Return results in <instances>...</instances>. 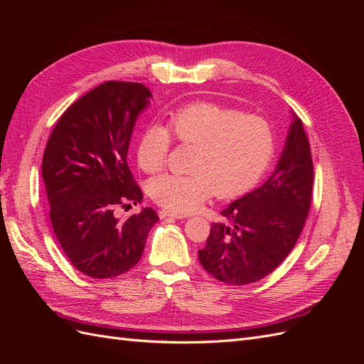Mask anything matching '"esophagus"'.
I'll use <instances>...</instances> for the list:
<instances>
[{
  "label": "esophagus",
  "instance_id": "34e87169",
  "mask_svg": "<svg viewBox=\"0 0 364 364\" xmlns=\"http://www.w3.org/2000/svg\"><path fill=\"white\" fill-rule=\"evenodd\" d=\"M159 217L161 218H167V217H173V218H183V214L179 213H174V211H167V209H161L159 211Z\"/></svg>",
  "mask_w": 364,
  "mask_h": 364
}]
</instances>
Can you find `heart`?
<instances>
[{
	"label": "heart",
	"instance_id": "b5f03b06",
	"mask_svg": "<svg viewBox=\"0 0 364 364\" xmlns=\"http://www.w3.org/2000/svg\"><path fill=\"white\" fill-rule=\"evenodd\" d=\"M168 128L182 146L196 147L188 174H164L149 185L159 206L196 211L209 197L230 199L246 193L266 173L274 155V132L266 118L214 102L185 105L168 115ZM162 124L142 129L136 146L139 168L162 171L173 137Z\"/></svg>",
	"mask_w": 364,
	"mask_h": 364
}]
</instances>
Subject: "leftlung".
I'll return each instance as SVG.
<instances>
[{"mask_svg": "<svg viewBox=\"0 0 364 364\" xmlns=\"http://www.w3.org/2000/svg\"><path fill=\"white\" fill-rule=\"evenodd\" d=\"M313 158L302 119L294 117L281 159L259 188L222 211L228 220L213 223L206 246L199 250L202 267L229 285L266 278L287 258L310 211Z\"/></svg>", "mask_w": 364, "mask_h": 364, "instance_id": "1", "label": "left lung"}]
</instances>
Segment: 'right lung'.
Wrapping results in <instances>:
<instances>
[{
	"instance_id": "1",
	"label": "right lung",
	"mask_w": 364,
	"mask_h": 364,
	"mask_svg": "<svg viewBox=\"0 0 364 364\" xmlns=\"http://www.w3.org/2000/svg\"><path fill=\"white\" fill-rule=\"evenodd\" d=\"M150 97L136 82L98 85L63 112L43 151L53 230L73 266L90 278H115L136 266L159 220L151 208L127 220L115 214L142 200L126 158Z\"/></svg>"
}]
</instances>
